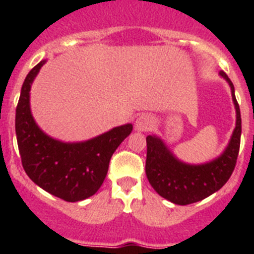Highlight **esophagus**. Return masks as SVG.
Returning a JSON list of instances; mask_svg holds the SVG:
<instances>
[{"mask_svg": "<svg viewBox=\"0 0 254 254\" xmlns=\"http://www.w3.org/2000/svg\"><path fill=\"white\" fill-rule=\"evenodd\" d=\"M154 127V120L149 114H141L134 121V129L137 132H146Z\"/></svg>", "mask_w": 254, "mask_h": 254, "instance_id": "1", "label": "esophagus"}]
</instances>
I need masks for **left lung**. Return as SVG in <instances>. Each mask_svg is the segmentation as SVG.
Instances as JSON below:
<instances>
[{
  "label": "left lung",
  "mask_w": 254,
  "mask_h": 254,
  "mask_svg": "<svg viewBox=\"0 0 254 254\" xmlns=\"http://www.w3.org/2000/svg\"><path fill=\"white\" fill-rule=\"evenodd\" d=\"M232 90L237 113L235 128L225 147L217 158L203 164H188L179 160L163 140L155 134L146 137V177L150 185L161 197L176 203L190 205L211 196L225 185L232 176L241 146V109L235 99L234 85L225 72L220 71Z\"/></svg>",
  "instance_id": "left-lung-1"
}]
</instances>
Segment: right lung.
I'll use <instances>...</instances> for the list:
<instances>
[{
	"label": "right lung",
	"mask_w": 254,
	"mask_h": 254,
	"mask_svg": "<svg viewBox=\"0 0 254 254\" xmlns=\"http://www.w3.org/2000/svg\"><path fill=\"white\" fill-rule=\"evenodd\" d=\"M47 61H40L22 84L16 107L15 129L24 170L48 193L77 202L98 192L112 155L132 132V125L118 126L81 142H64L40 129L30 109L31 84Z\"/></svg>",
	"instance_id": "add662e5"
}]
</instances>
